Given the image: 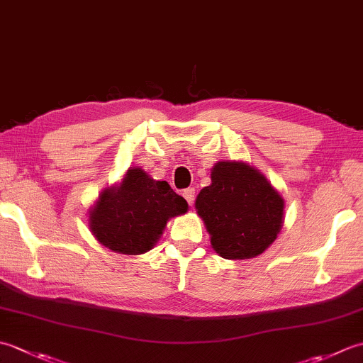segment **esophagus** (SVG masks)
<instances>
[{
    "instance_id": "34e87169",
    "label": "esophagus",
    "mask_w": 363,
    "mask_h": 363,
    "mask_svg": "<svg viewBox=\"0 0 363 363\" xmlns=\"http://www.w3.org/2000/svg\"><path fill=\"white\" fill-rule=\"evenodd\" d=\"M182 196L186 198V201L191 206V204H194V201H195V189H191V187L186 189V190L182 191Z\"/></svg>"
}]
</instances>
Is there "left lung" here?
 I'll return each instance as SVG.
<instances>
[{
  "label": "left lung",
  "instance_id": "1",
  "mask_svg": "<svg viewBox=\"0 0 363 363\" xmlns=\"http://www.w3.org/2000/svg\"><path fill=\"white\" fill-rule=\"evenodd\" d=\"M211 235L213 251L223 259L260 256L284 226L285 201L260 169L243 160H218L211 169V186L195 201Z\"/></svg>",
  "mask_w": 363,
  "mask_h": 363
}]
</instances>
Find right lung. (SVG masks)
Instances as JSON below:
<instances>
[{"instance_id":"1","label":"right lung","mask_w":363,"mask_h":363,"mask_svg":"<svg viewBox=\"0 0 363 363\" xmlns=\"http://www.w3.org/2000/svg\"><path fill=\"white\" fill-rule=\"evenodd\" d=\"M189 211L186 199L140 167H129L120 182L104 189L89 211L91 235L113 252L138 256L159 242L169 218Z\"/></svg>"}]
</instances>
